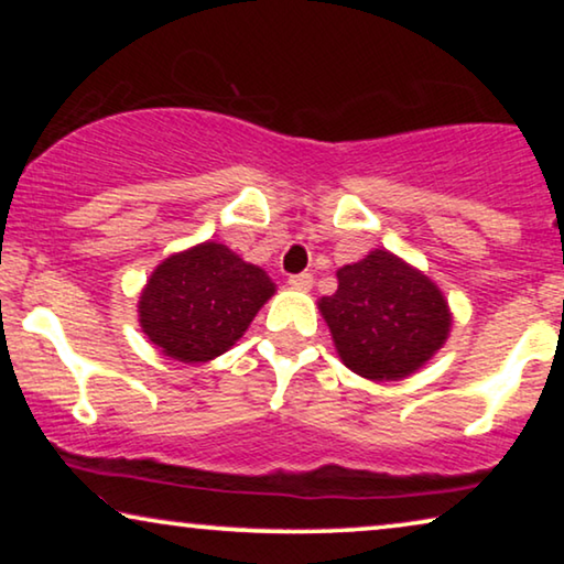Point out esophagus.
Listing matches in <instances>:
<instances>
[{
    "label": "esophagus",
    "mask_w": 564,
    "mask_h": 564,
    "mask_svg": "<svg viewBox=\"0 0 564 564\" xmlns=\"http://www.w3.org/2000/svg\"><path fill=\"white\" fill-rule=\"evenodd\" d=\"M288 282H290V288H295V290H311L313 288V274H307V272L292 274Z\"/></svg>",
    "instance_id": "34e87169"
}]
</instances>
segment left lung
<instances>
[{
	"instance_id": "obj_1",
	"label": "left lung",
	"mask_w": 564,
	"mask_h": 564,
	"mask_svg": "<svg viewBox=\"0 0 564 564\" xmlns=\"http://www.w3.org/2000/svg\"><path fill=\"white\" fill-rule=\"evenodd\" d=\"M336 276L338 290L318 311L338 359L365 380H405L449 338L454 315L442 288L392 251H369Z\"/></svg>"
}]
</instances>
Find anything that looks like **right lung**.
Instances as JSON below:
<instances>
[{
    "mask_svg": "<svg viewBox=\"0 0 564 564\" xmlns=\"http://www.w3.org/2000/svg\"><path fill=\"white\" fill-rule=\"evenodd\" d=\"M276 284L226 243L176 251L153 269L138 300V323L169 359L203 365L246 334Z\"/></svg>",
    "mask_w": 564,
    "mask_h": 564,
    "instance_id": "right-lung-1",
    "label": "right lung"
}]
</instances>
